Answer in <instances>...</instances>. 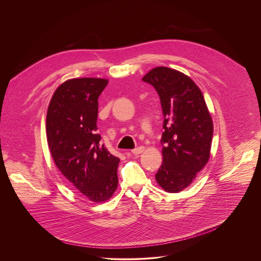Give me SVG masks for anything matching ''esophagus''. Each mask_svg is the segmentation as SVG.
Instances as JSON below:
<instances>
[{
	"mask_svg": "<svg viewBox=\"0 0 261 261\" xmlns=\"http://www.w3.org/2000/svg\"><path fill=\"white\" fill-rule=\"evenodd\" d=\"M144 150H145V147H139V148H137V149H132V152H133L134 154H140V153H142Z\"/></svg>",
	"mask_w": 261,
	"mask_h": 261,
	"instance_id": "esophagus-1",
	"label": "esophagus"
}]
</instances>
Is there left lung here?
I'll return each instance as SVG.
<instances>
[{
    "mask_svg": "<svg viewBox=\"0 0 261 261\" xmlns=\"http://www.w3.org/2000/svg\"><path fill=\"white\" fill-rule=\"evenodd\" d=\"M159 93L164 114L163 164L155 174L166 192L190 186L210 158L213 121L204 96L186 74L164 66L143 77Z\"/></svg>",
    "mask_w": 261,
    "mask_h": 261,
    "instance_id": "obj_1",
    "label": "left lung"
}]
</instances>
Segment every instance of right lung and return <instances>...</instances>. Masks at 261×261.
I'll use <instances>...</instances> for the list:
<instances>
[{"label": "right lung", "mask_w": 261, "mask_h": 261, "mask_svg": "<svg viewBox=\"0 0 261 261\" xmlns=\"http://www.w3.org/2000/svg\"><path fill=\"white\" fill-rule=\"evenodd\" d=\"M105 78H72L55 90L46 116L48 147L56 167L87 199L108 201L117 189L119 159L96 134L98 97Z\"/></svg>", "instance_id": "right-lung-1"}]
</instances>
